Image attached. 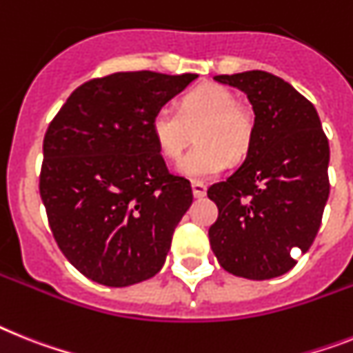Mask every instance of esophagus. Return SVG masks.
I'll list each match as a JSON object with an SVG mask.
<instances>
[{
  "label": "esophagus",
  "instance_id": "1",
  "mask_svg": "<svg viewBox=\"0 0 353 353\" xmlns=\"http://www.w3.org/2000/svg\"><path fill=\"white\" fill-rule=\"evenodd\" d=\"M192 192H194L195 199H201V197L206 195V185L201 181H194L192 183Z\"/></svg>",
  "mask_w": 353,
  "mask_h": 353
}]
</instances>
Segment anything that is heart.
Wrapping results in <instances>:
<instances>
[{"label":"heart","mask_w":353,"mask_h":353,"mask_svg":"<svg viewBox=\"0 0 353 353\" xmlns=\"http://www.w3.org/2000/svg\"><path fill=\"white\" fill-rule=\"evenodd\" d=\"M195 131V145L177 165L190 179H210L241 161L253 145V118L239 105V99L224 85H199L179 100L177 111L161 108L152 114L150 132L158 150L168 161L181 158Z\"/></svg>","instance_id":"obj_1"}]
</instances>
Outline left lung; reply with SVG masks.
Segmentation results:
<instances>
[{
	"label": "left lung",
	"mask_w": 353,
	"mask_h": 353,
	"mask_svg": "<svg viewBox=\"0 0 353 353\" xmlns=\"http://www.w3.org/2000/svg\"><path fill=\"white\" fill-rule=\"evenodd\" d=\"M248 94L254 112L251 150L232 176L208 188L219 217L208 230L222 269L248 280L291 271L292 250H309L328 201L330 149L318 111L268 71L217 75Z\"/></svg>",
	"instance_id": "1"
}]
</instances>
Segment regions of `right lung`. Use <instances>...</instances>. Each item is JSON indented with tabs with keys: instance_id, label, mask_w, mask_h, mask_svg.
<instances>
[{
	"instance_id": "right-lung-1",
	"label": "right lung",
	"mask_w": 353,
	"mask_h": 353,
	"mask_svg": "<svg viewBox=\"0 0 353 353\" xmlns=\"http://www.w3.org/2000/svg\"><path fill=\"white\" fill-rule=\"evenodd\" d=\"M195 79L154 71L93 79L50 123L41 199L64 256L93 282L127 287L163 268L194 195L188 179L168 172L150 120Z\"/></svg>"
}]
</instances>
